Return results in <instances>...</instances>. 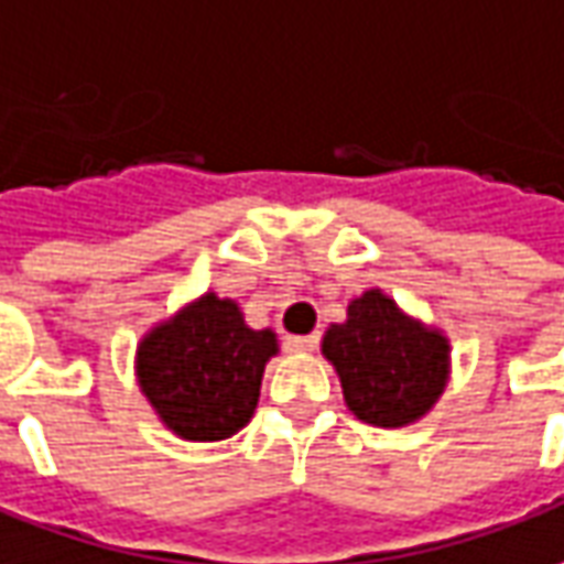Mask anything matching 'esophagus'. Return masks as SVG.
<instances>
[{
    "label": "esophagus",
    "instance_id": "34e87169",
    "mask_svg": "<svg viewBox=\"0 0 564 564\" xmlns=\"http://www.w3.org/2000/svg\"><path fill=\"white\" fill-rule=\"evenodd\" d=\"M317 341H321V336L317 333H311V336H286V350H295V354H305V350H314L317 348Z\"/></svg>",
    "mask_w": 564,
    "mask_h": 564
}]
</instances>
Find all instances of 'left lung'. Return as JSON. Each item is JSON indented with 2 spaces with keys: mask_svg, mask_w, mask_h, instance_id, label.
<instances>
[{
  "mask_svg": "<svg viewBox=\"0 0 564 564\" xmlns=\"http://www.w3.org/2000/svg\"><path fill=\"white\" fill-rule=\"evenodd\" d=\"M348 409L372 427H405L424 419L446 391L448 338L400 311L391 295L366 290L348 321L323 336Z\"/></svg>",
  "mask_w": 564,
  "mask_h": 564,
  "instance_id": "obj_1",
  "label": "left lung"
}]
</instances>
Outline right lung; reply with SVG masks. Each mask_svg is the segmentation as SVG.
<instances>
[{
    "label": "right lung",
    "instance_id": "obj_1",
    "mask_svg": "<svg viewBox=\"0 0 564 564\" xmlns=\"http://www.w3.org/2000/svg\"><path fill=\"white\" fill-rule=\"evenodd\" d=\"M271 329H250L231 299L204 293L149 329L137 348V378L164 427L183 440H228L253 419Z\"/></svg>",
    "mask_w": 564,
    "mask_h": 564
}]
</instances>
